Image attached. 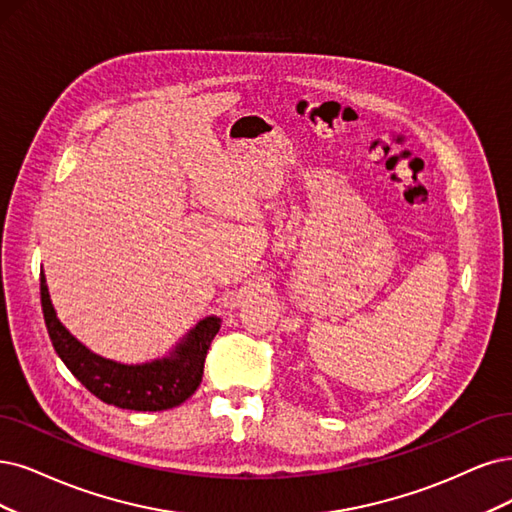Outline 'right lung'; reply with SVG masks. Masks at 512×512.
Masks as SVG:
<instances>
[{
    "instance_id": "add662e5",
    "label": "right lung",
    "mask_w": 512,
    "mask_h": 512,
    "mask_svg": "<svg viewBox=\"0 0 512 512\" xmlns=\"http://www.w3.org/2000/svg\"><path fill=\"white\" fill-rule=\"evenodd\" d=\"M40 291L46 329L56 354L82 386L103 403L130 411H164L185 403L198 390L206 352L221 329L219 316L202 318L168 354L147 363L126 365L92 352L69 333L52 306L44 270Z\"/></svg>"
}]
</instances>
